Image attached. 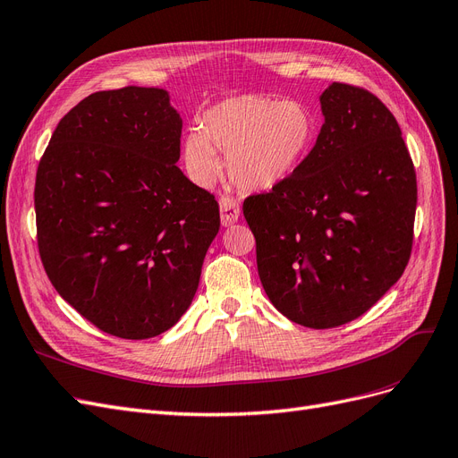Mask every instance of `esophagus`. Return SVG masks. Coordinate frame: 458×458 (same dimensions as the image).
Here are the masks:
<instances>
[{"instance_id":"obj_1","label":"esophagus","mask_w":458,"mask_h":458,"mask_svg":"<svg viewBox=\"0 0 458 458\" xmlns=\"http://www.w3.org/2000/svg\"><path fill=\"white\" fill-rule=\"evenodd\" d=\"M218 208H220V223H223V226H232L233 223H238L242 215L238 201L228 196H223L218 199Z\"/></svg>"}]
</instances>
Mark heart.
Listing matches in <instances>:
<instances>
[{
    "instance_id": "heart-1",
    "label": "heart",
    "mask_w": 458,
    "mask_h": 458,
    "mask_svg": "<svg viewBox=\"0 0 458 458\" xmlns=\"http://www.w3.org/2000/svg\"><path fill=\"white\" fill-rule=\"evenodd\" d=\"M319 117L302 100L264 95H233L203 114L201 129L182 140V157L191 181L211 186L226 154V171L243 191H267L289 181L314 152Z\"/></svg>"
}]
</instances>
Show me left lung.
Here are the masks:
<instances>
[{"label":"left lung","instance_id":"8db88e82","mask_svg":"<svg viewBox=\"0 0 458 458\" xmlns=\"http://www.w3.org/2000/svg\"><path fill=\"white\" fill-rule=\"evenodd\" d=\"M319 105L306 164L243 203L264 291L310 329L360 318L402 277L417 209L415 169L392 112L346 83H331Z\"/></svg>","mask_w":458,"mask_h":458}]
</instances>
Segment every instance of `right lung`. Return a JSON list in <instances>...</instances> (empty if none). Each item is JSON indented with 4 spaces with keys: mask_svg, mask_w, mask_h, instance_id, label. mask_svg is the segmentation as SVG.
I'll return each instance as SVG.
<instances>
[{
    "mask_svg": "<svg viewBox=\"0 0 458 458\" xmlns=\"http://www.w3.org/2000/svg\"><path fill=\"white\" fill-rule=\"evenodd\" d=\"M181 132L165 89L131 85L73 106L39 161L43 268L114 336L152 338L184 316L220 228L216 199L176 167Z\"/></svg>",
    "mask_w": 458,
    "mask_h": 458,
    "instance_id": "1",
    "label": "right lung"
}]
</instances>
